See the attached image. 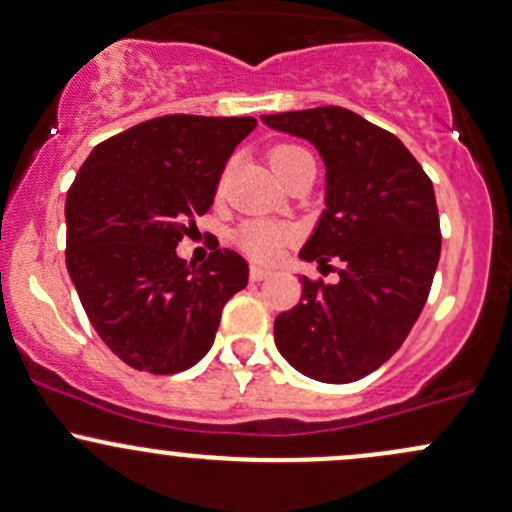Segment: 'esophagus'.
Here are the masks:
<instances>
[{"label":"esophagus","instance_id":"obj_1","mask_svg":"<svg viewBox=\"0 0 512 512\" xmlns=\"http://www.w3.org/2000/svg\"><path fill=\"white\" fill-rule=\"evenodd\" d=\"M271 268H263V266H251V280H266V278H271Z\"/></svg>","mask_w":512,"mask_h":512}]
</instances>
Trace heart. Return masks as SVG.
I'll list each match as a JSON object with an SVG mask.
<instances>
[{
  "label": "heart",
  "mask_w": 512,
  "mask_h": 512,
  "mask_svg": "<svg viewBox=\"0 0 512 512\" xmlns=\"http://www.w3.org/2000/svg\"><path fill=\"white\" fill-rule=\"evenodd\" d=\"M271 168L276 175H283L285 170L293 168L300 161H312L310 153L300 146H276L268 156ZM295 229L285 227V224L276 222H246L241 224L239 232H236V241H239L241 249L249 256L258 258V261H271L278 256L280 246L293 241Z\"/></svg>",
  "instance_id": "1"
}]
</instances>
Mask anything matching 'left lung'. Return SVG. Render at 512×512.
Returning a JSON list of instances; mask_svg holds the SVG:
<instances>
[{"label":"left lung","mask_w":512,"mask_h":512,"mask_svg":"<svg viewBox=\"0 0 512 512\" xmlns=\"http://www.w3.org/2000/svg\"><path fill=\"white\" fill-rule=\"evenodd\" d=\"M324 163V210L302 261H342L337 283L302 276L300 302L273 324L302 376L351 383L383 366L420 317L442 251L432 180L398 136L344 107L263 114Z\"/></svg>","instance_id":"1"}]
</instances>
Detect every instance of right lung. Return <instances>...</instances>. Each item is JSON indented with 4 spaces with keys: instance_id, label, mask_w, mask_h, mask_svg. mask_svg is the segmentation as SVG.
<instances>
[{
    "instance_id": "add662e5",
    "label": "right lung",
    "mask_w": 512,
    "mask_h": 512,
    "mask_svg": "<svg viewBox=\"0 0 512 512\" xmlns=\"http://www.w3.org/2000/svg\"><path fill=\"white\" fill-rule=\"evenodd\" d=\"M254 117L168 114L92 148L65 202V266L102 342L136 371L180 373L210 351L227 300L249 283L232 249L200 268L175 254L210 210Z\"/></svg>"
}]
</instances>
